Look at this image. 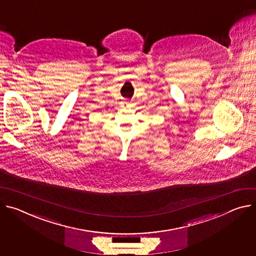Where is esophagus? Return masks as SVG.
I'll use <instances>...</instances> for the list:
<instances>
[{
	"instance_id": "obj_1",
	"label": "esophagus",
	"mask_w": 256,
	"mask_h": 256,
	"mask_svg": "<svg viewBox=\"0 0 256 256\" xmlns=\"http://www.w3.org/2000/svg\"><path fill=\"white\" fill-rule=\"evenodd\" d=\"M124 106H126V107H130V106H132V103H130V102H124Z\"/></svg>"
}]
</instances>
